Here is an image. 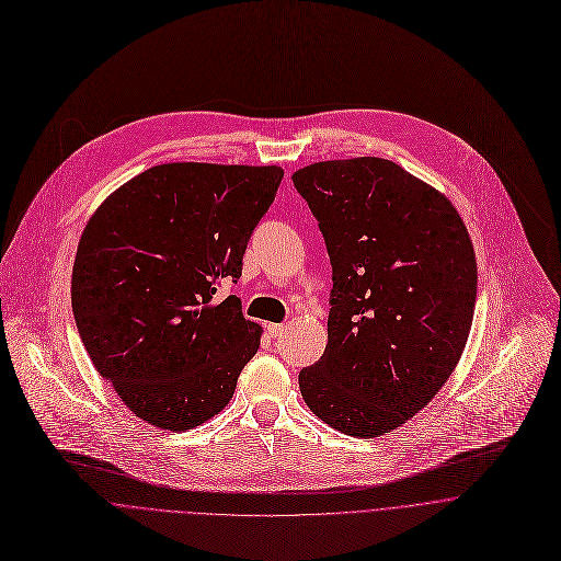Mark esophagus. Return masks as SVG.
I'll return each instance as SVG.
<instances>
[{"mask_svg":"<svg viewBox=\"0 0 561 561\" xmlns=\"http://www.w3.org/2000/svg\"><path fill=\"white\" fill-rule=\"evenodd\" d=\"M285 329H287V324H283V322H270L267 324V331H270L272 339H278V335H283Z\"/></svg>","mask_w":561,"mask_h":561,"instance_id":"obj_1","label":"esophagus"}]
</instances>
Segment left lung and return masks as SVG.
<instances>
[{
	"label": "left lung",
	"mask_w": 561,
	"mask_h": 561,
	"mask_svg": "<svg viewBox=\"0 0 561 561\" xmlns=\"http://www.w3.org/2000/svg\"><path fill=\"white\" fill-rule=\"evenodd\" d=\"M291 181L333 270L327 347L298 374L302 400L345 435H385L462 358L478 298L469 230L449 198L387 159L318 161Z\"/></svg>",
	"instance_id": "obj_1"
}]
</instances>
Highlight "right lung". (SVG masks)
<instances>
[{"instance_id":"right-lung-1","label":"right lung","mask_w":561,"mask_h":561,"mask_svg":"<svg viewBox=\"0 0 561 561\" xmlns=\"http://www.w3.org/2000/svg\"><path fill=\"white\" fill-rule=\"evenodd\" d=\"M283 179L278 165L163 163L90 216L72 265V313L94 369L144 422L194 428L228 407L263 327L216 287Z\"/></svg>"}]
</instances>
